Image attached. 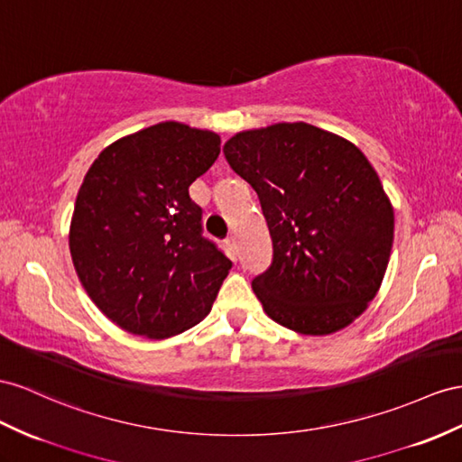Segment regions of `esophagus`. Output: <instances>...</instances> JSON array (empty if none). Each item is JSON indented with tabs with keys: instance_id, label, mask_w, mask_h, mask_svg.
I'll list each match as a JSON object with an SVG mask.
<instances>
[{
	"instance_id": "1",
	"label": "esophagus",
	"mask_w": 462,
	"mask_h": 462,
	"mask_svg": "<svg viewBox=\"0 0 462 462\" xmlns=\"http://www.w3.org/2000/svg\"><path fill=\"white\" fill-rule=\"evenodd\" d=\"M226 245H228L230 257H232V259L238 257V240H236V236H228V238H226Z\"/></svg>"
}]
</instances>
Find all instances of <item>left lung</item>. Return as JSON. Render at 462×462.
<instances>
[{
	"label": "left lung",
	"instance_id": "obj_1",
	"mask_svg": "<svg viewBox=\"0 0 462 462\" xmlns=\"http://www.w3.org/2000/svg\"><path fill=\"white\" fill-rule=\"evenodd\" d=\"M262 203L273 262L252 281L271 320L328 336L359 318L381 289L394 210L365 153L306 123L244 130L224 144Z\"/></svg>",
	"mask_w": 462,
	"mask_h": 462
}]
</instances>
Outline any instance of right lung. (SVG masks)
Wrapping results in <instances>:
<instances>
[{
	"label": "right lung",
	"instance_id": "add662e5",
	"mask_svg": "<svg viewBox=\"0 0 462 462\" xmlns=\"http://www.w3.org/2000/svg\"><path fill=\"white\" fill-rule=\"evenodd\" d=\"M218 153V134L168 121L113 142L86 173L69 254L89 299L126 332L171 337L210 312L232 262L203 236L189 185Z\"/></svg>",
	"mask_w": 462,
	"mask_h": 462
}]
</instances>
